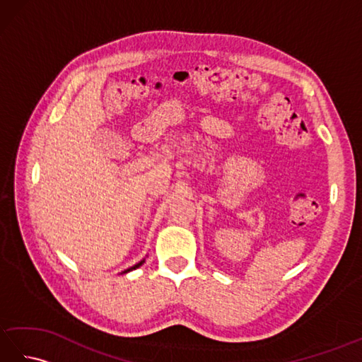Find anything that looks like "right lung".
<instances>
[{"mask_svg":"<svg viewBox=\"0 0 362 362\" xmlns=\"http://www.w3.org/2000/svg\"><path fill=\"white\" fill-rule=\"evenodd\" d=\"M143 263H144V258H143V259L140 261V263H136V264H134L132 267H129V269H126V271H122L121 274H127V272H130V271H134V269H136V267H140V266H141Z\"/></svg>","mask_w":362,"mask_h":362,"instance_id":"1","label":"right lung"}]
</instances>
